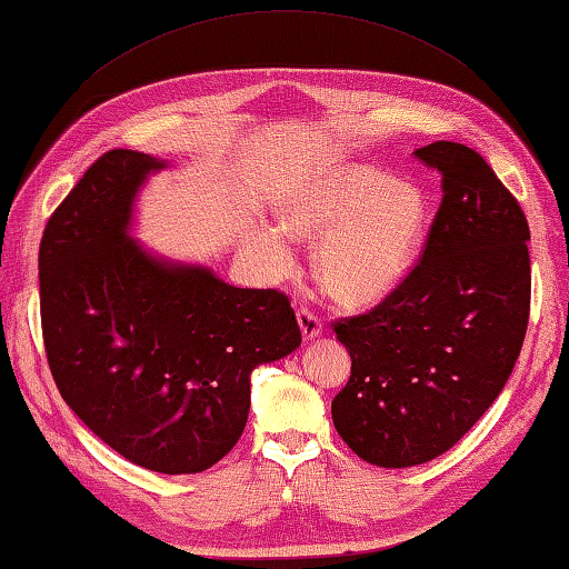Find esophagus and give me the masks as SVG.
<instances>
[{
	"label": "esophagus",
	"mask_w": 569,
	"mask_h": 569,
	"mask_svg": "<svg viewBox=\"0 0 569 569\" xmlns=\"http://www.w3.org/2000/svg\"><path fill=\"white\" fill-rule=\"evenodd\" d=\"M297 321H299V329L305 339H317L321 333V319L315 315V311L307 309V307H299L297 309Z\"/></svg>",
	"instance_id": "34e87169"
}]
</instances>
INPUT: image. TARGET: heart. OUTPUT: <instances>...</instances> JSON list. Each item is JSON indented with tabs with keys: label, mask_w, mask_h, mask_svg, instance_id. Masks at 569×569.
I'll list each match as a JSON object with an SVG mask.
<instances>
[{
	"label": "heart",
	"mask_w": 569,
	"mask_h": 569,
	"mask_svg": "<svg viewBox=\"0 0 569 569\" xmlns=\"http://www.w3.org/2000/svg\"><path fill=\"white\" fill-rule=\"evenodd\" d=\"M277 213L280 226H258L250 250L268 274L295 262L287 232L319 240L317 280L343 307H366L386 297L412 270L430 226V203L420 187L398 181L373 164L329 167L292 183Z\"/></svg>",
	"instance_id": "1"
}]
</instances>
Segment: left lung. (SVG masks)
I'll return each mask as SVG.
<instances>
[{
    "label": "left lung",
    "instance_id": "left-lung-1",
    "mask_svg": "<svg viewBox=\"0 0 569 569\" xmlns=\"http://www.w3.org/2000/svg\"><path fill=\"white\" fill-rule=\"evenodd\" d=\"M415 159L442 173L420 260L380 305L331 323L351 353L333 427L386 469L445 455L479 422L530 317V228L516 196L471 147L435 142Z\"/></svg>",
    "mask_w": 569,
    "mask_h": 569
}]
</instances>
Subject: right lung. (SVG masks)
Returning <instances> with one entry per match:
<instances>
[{
	"label": "right lung",
	"mask_w": 569,
	"mask_h": 569,
	"mask_svg": "<svg viewBox=\"0 0 569 569\" xmlns=\"http://www.w3.org/2000/svg\"><path fill=\"white\" fill-rule=\"evenodd\" d=\"M159 161L110 149L51 213L39 248L51 376L92 435L137 467L199 473L236 447L254 366L301 331L280 289H240L147 254L127 236Z\"/></svg>",
	"instance_id": "right-lung-1"
}]
</instances>
